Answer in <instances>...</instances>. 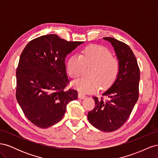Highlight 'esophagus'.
<instances>
[{
	"label": "esophagus",
	"instance_id": "1",
	"mask_svg": "<svg viewBox=\"0 0 158 158\" xmlns=\"http://www.w3.org/2000/svg\"><path fill=\"white\" fill-rule=\"evenodd\" d=\"M78 98L80 99H84L85 98V95L84 94H82V93L79 92L78 93Z\"/></svg>",
	"mask_w": 158,
	"mask_h": 158
}]
</instances>
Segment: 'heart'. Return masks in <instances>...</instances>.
<instances>
[{"instance_id": "1", "label": "heart", "mask_w": 158, "mask_h": 158, "mask_svg": "<svg viewBox=\"0 0 158 158\" xmlns=\"http://www.w3.org/2000/svg\"><path fill=\"white\" fill-rule=\"evenodd\" d=\"M85 67H92L89 72L91 78L78 79L73 85L80 92L93 93L100 85L107 89L115 82L120 72V63L106 47L92 45L85 47L81 55L72 56L67 63L68 73L74 79L80 77Z\"/></svg>"}]
</instances>
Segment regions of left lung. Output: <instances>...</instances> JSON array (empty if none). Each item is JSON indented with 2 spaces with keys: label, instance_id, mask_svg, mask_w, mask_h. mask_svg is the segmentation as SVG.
<instances>
[{
  "label": "left lung",
  "instance_id": "obj_1",
  "mask_svg": "<svg viewBox=\"0 0 158 158\" xmlns=\"http://www.w3.org/2000/svg\"><path fill=\"white\" fill-rule=\"evenodd\" d=\"M114 47L120 63L115 82L98 99L93 97L95 107L88 114L89 123L103 132H113L125 123L139 95L140 69L135 54L128 45L113 37H103Z\"/></svg>",
  "mask_w": 158,
  "mask_h": 158
}]
</instances>
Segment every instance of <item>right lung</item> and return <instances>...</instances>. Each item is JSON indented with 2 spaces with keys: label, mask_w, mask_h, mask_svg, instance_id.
I'll list each match as a JSON object with an SVG mask.
<instances>
[{
  "label": "right lung",
  "mask_w": 158,
  "mask_h": 158,
  "mask_svg": "<svg viewBox=\"0 0 158 158\" xmlns=\"http://www.w3.org/2000/svg\"><path fill=\"white\" fill-rule=\"evenodd\" d=\"M83 41H68L55 34L38 37L23 49L16 69V98L26 117L46 128L63 118L77 90L65 88L70 81L65 58Z\"/></svg>",
  "instance_id": "1"
}]
</instances>
